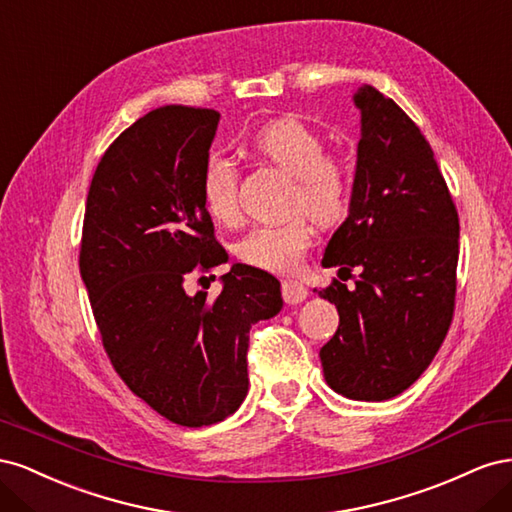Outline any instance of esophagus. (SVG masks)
<instances>
[{"label":"esophagus","mask_w":512,"mask_h":512,"mask_svg":"<svg viewBox=\"0 0 512 512\" xmlns=\"http://www.w3.org/2000/svg\"><path fill=\"white\" fill-rule=\"evenodd\" d=\"M307 288L303 286V282L297 280H284L282 282V297L288 305H297L303 303L307 299Z\"/></svg>","instance_id":"obj_1"}]
</instances>
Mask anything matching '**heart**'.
I'll return each instance as SVG.
<instances>
[{
    "label": "heart",
    "mask_w": 512,
    "mask_h": 512,
    "mask_svg": "<svg viewBox=\"0 0 512 512\" xmlns=\"http://www.w3.org/2000/svg\"><path fill=\"white\" fill-rule=\"evenodd\" d=\"M252 149L294 179V209H303L318 224H335L344 218L352 194L350 177L342 164L324 156L322 136L305 121L282 117L267 123L254 134ZM237 181V168L226 158L211 156L205 162L200 198L215 222L235 224L239 220ZM309 245L312 228L303 218H292L284 224L252 228L235 245V252L245 265L292 273L299 269Z\"/></svg>",
    "instance_id": "heart-1"
}]
</instances>
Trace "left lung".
<instances>
[{
  "instance_id": "8db88e82",
  "label": "left lung",
  "mask_w": 512,
  "mask_h": 512,
  "mask_svg": "<svg viewBox=\"0 0 512 512\" xmlns=\"http://www.w3.org/2000/svg\"><path fill=\"white\" fill-rule=\"evenodd\" d=\"M352 100L361 138L350 207L322 267H337L339 280L360 275L350 289L333 280L314 290L339 314L320 361L335 393L384 401L423 374L451 327L459 218L416 123L371 85Z\"/></svg>"
}]
</instances>
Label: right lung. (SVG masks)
Listing matches in <instances>:
<instances>
[{
	"label": "right lung",
	"mask_w": 512,
	"mask_h": 512,
	"mask_svg": "<svg viewBox=\"0 0 512 512\" xmlns=\"http://www.w3.org/2000/svg\"><path fill=\"white\" fill-rule=\"evenodd\" d=\"M218 123L211 108L164 106L123 130L91 179L81 241L108 359L134 395L183 427L220 423L241 406L252 324L284 305L280 282L241 262L215 301L185 292L196 267L228 260L200 198Z\"/></svg>",
	"instance_id": "1"
}]
</instances>
